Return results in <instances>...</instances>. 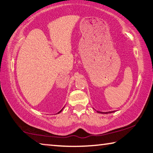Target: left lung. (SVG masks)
Wrapping results in <instances>:
<instances>
[{"label":"left lung","mask_w":153,"mask_h":153,"mask_svg":"<svg viewBox=\"0 0 153 153\" xmlns=\"http://www.w3.org/2000/svg\"><path fill=\"white\" fill-rule=\"evenodd\" d=\"M98 113L100 114H110V113H113V112H115V111H108V112H101V111H97Z\"/></svg>","instance_id":"1"}]
</instances>
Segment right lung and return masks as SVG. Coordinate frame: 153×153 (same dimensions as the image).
Returning <instances> with one entry per match:
<instances>
[{
    "label": "right lung",
    "instance_id": "1",
    "mask_svg": "<svg viewBox=\"0 0 153 153\" xmlns=\"http://www.w3.org/2000/svg\"><path fill=\"white\" fill-rule=\"evenodd\" d=\"M63 108H62V109H61V110H60V111H59V112H58V114H59V113H60V112H61V111H62V109H63Z\"/></svg>",
    "mask_w": 153,
    "mask_h": 153
}]
</instances>
